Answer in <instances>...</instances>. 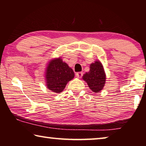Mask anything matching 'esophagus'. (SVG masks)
Returning a JSON list of instances; mask_svg holds the SVG:
<instances>
[{
    "instance_id": "34e87169",
    "label": "esophagus",
    "mask_w": 146,
    "mask_h": 146,
    "mask_svg": "<svg viewBox=\"0 0 146 146\" xmlns=\"http://www.w3.org/2000/svg\"><path fill=\"white\" fill-rule=\"evenodd\" d=\"M82 75H83V73L82 72H78V73H76L75 74V75H76V77L78 78H80L81 77H82Z\"/></svg>"
}]
</instances>
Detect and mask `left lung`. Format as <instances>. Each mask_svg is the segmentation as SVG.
Returning <instances> with one entry per match:
<instances>
[{"instance_id": "1", "label": "left lung", "mask_w": 146, "mask_h": 146, "mask_svg": "<svg viewBox=\"0 0 146 146\" xmlns=\"http://www.w3.org/2000/svg\"><path fill=\"white\" fill-rule=\"evenodd\" d=\"M83 79L93 92L98 93L102 90L106 82V75L100 61L91 64L90 71L84 75Z\"/></svg>"}]
</instances>
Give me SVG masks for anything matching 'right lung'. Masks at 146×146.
<instances>
[{
    "label": "right lung",
    "mask_w": 146,
    "mask_h": 146,
    "mask_svg": "<svg viewBox=\"0 0 146 146\" xmlns=\"http://www.w3.org/2000/svg\"><path fill=\"white\" fill-rule=\"evenodd\" d=\"M47 87L55 93H60L67 83L74 78L72 69L60 58L54 59L49 63L46 69Z\"/></svg>",
    "instance_id": "obj_1"
}]
</instances>
